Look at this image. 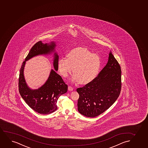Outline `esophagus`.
Segmentation results:
<instances>
[{"instance_id":"1","label":"esophagus","mask_w":148,"mask_h":148,"mask_svg":"<svg viewBox=\"0 0 148 148\" xmlns=\"http://www.w3.org/2000/svg\"><path fill=\"white\" fill-rule=\"evenodd\" d=\"M73 90V88L71 86H68V90L69 91H72Z\"/></svg>"}]
</instances>
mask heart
<instances>
[{"mask_svg":"<svg viewBox=\"0 0 148 148\" xmlns=\"http://www.w3.org/2000/svg\"><path fill=\"white\" fill-rule=\"evenodd\" d=\"M67 59L62 57L59 60L58 69L61 75L67 77L73 68L72 80L80 84H87L94 80L100 69V57L87 48H75L67 54Z\"/></svg>","mask_w":148,"mask_h":148,"instance_id":"obj_1","label":"heart"}]
</instances>
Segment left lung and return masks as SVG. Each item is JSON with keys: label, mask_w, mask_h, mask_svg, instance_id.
<instances>
[{"label": "left lung", "mask_w": 148, "mask_h": 148, "mask_svg": "<svg viewBox=\"0 0 148 148\" xmlns=\"http://www.w3.org/2000/svg\"><path fill=\"white\" fill-rule=\"evenodd\" d=\"M121 87L120 65L110 52L108 63L96 78L77 89L79 94L78 111L87 117L100 115L115 103L120 94Z\"/></svg>", "instance_id": "left-lung-1"}]
</instances>
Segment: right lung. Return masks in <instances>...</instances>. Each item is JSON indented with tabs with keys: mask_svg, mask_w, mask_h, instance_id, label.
<instances>
[{
	"mask_svg": "<svg viewBox=\"0 0 148 148\" xmlns=\"http://www.w3.org/2000/svg\"><path fill=\"white\" fill-rule=\"evenodd\" d=\"M55 46L54 42H53L50 45L47 43L43 44L41 41L37 42L31 48L20 68L18 80L20 95L32 109L40 114H49L57 109V100L61 95L67 92L68 85L62 77L52 69L47 80L42 87L38 89H30L24 79V66L26 61L36 55L50 53L54 51ZM58 55L55 53L53 66L56 71L58 69Z\"/></svg>",
	"mask_w": 148,
	"mask_h": 148,
	"instance_id": "right-lung-1",
	"label": "right lung"
}]
</instances>
